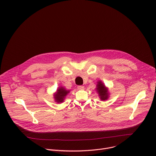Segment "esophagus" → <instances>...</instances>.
<instances>
[{"mask_svg":"<svg viewBox=\"0 0 156 156\" xmlns=\"http://www.w3.org/2000/svg\"><path fill=\"white\" fill-rule=\"evenodd\" d=\"M78 90H83L84 87L82 86V85H79V86H78Z\"/></svg>","mask_w":156,"mask_h":156,"instance_id":"1","label":"esophagus"}]
</instances>
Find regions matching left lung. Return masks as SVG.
Listing matches in <instances>:
<instances>
[{
    "instance_id": "left-lung-1",
    "label": "left lung",
    "mask_w": 156,
    "mask_h": 156,
    "mask_svg": "<svg viewBox=\"0 0 156 156\" xmlns=\"http://www.w3.org/2000/svg\"><path fill=\"white\" fill-rule=\"evenodd\" d=\"M95 90L101 101H106L108 99V98L109 97V89L108 87H105L102 81L99 80L97 81Z\"/></svg>"
}]
</instances>
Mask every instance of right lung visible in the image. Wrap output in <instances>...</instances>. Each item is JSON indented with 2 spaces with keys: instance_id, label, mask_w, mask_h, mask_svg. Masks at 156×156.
Segmentation results:
<instances>
[{
  "instance_id": "obj_1",
  "label": "right lung",
  "mask_w": 156,
  "mask_h": 156,
  "mask_svg": "<svg viewBox=\"0 0 156 156\" xmlns=\"http://www.w3.org/2000/svg\"><path fill=\"white\" fill-rule=\"evenodd\" d=\"M69 92V90H66L64 87H59L53 95L55 102L59 104L64 102L66 97L67 96Z\"/></svg>"
}]
</instances>
